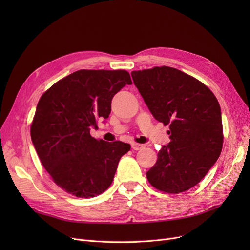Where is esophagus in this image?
Returning a JSON list of instances; mask_svg holds the SVG:
<instances>
[{"label": "esophagus", "mask_w": 250, "mask_h": 250, "mask_svg": "<svg viewBox=\"0 0 250 250\" xmlns=\"http://www.w3.org/2000/svg\"><path fill=\"white\" fill-rule=\"evenodd\" d=\"M132 148L136 151L138 150H141L144 148V145H142V144H138V143H132Z\"/></svg>", "instance_id": "34e87169"}]
</instances>
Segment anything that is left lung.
Listing matches in <instances>:
<instances>
[{
	"mask_svg": "<svg viewBox=\"0 0 250 250\" xmlns=\"http://www.w3.org/2000/svg\"><path fill=\"white\" fill-rule=\"evenodd\" d=\"M134 84L170 141L147 172L151 185L179 193L194 187L216 163L223 146L220 104L206 85L170 67L132 72Z\"/></svg>",
	"mask_w": 250,
	"mask_h": 250,
	"instance_id": "obj_1",
	"label": "left lung"
}]
</instances>
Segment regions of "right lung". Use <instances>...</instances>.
I'll use <instances>...</instances> for the list:
<instances>
[{
  "label": "right lung",
  "mask_w": 250,
  "mask_h": 250,
  "mask_svg": "<svg viewBox=\"0 0 250 250\" xmlns=\"http://www.w3.org/2000/svg\"><path fill=\"white\" fill-rule=\"evenodd\" d=\"M132 84L126 71L80 70L52 85L39 99L30 128L43 167L62 189L93 198L112 183L129 144L91 137V127L106 120L111 100Z\"/></svg>",
  "instance_id": "right-lung-1"
}]
</instances>
